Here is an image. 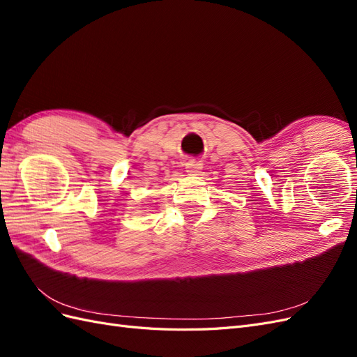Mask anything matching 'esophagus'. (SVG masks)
Returning a JSON list of instances; mask_svg holds the SVG:
<instances>
[{
	"mask_svg": "<svg viewBox=\"0 0 357 357\" xmlns=\"http://www.w3.org/2000/svg\"><path fill=\"white\" fill-rule=\"evenodd\" d=\"M201 168H202V164L198 160H189L186 164V172L189 176H198L201 172Z\"/></svg>",
	"mask_w": 357,
	"mask_h": 357,
	"instance_id": "34e87169",
	"label": "esophagus"
}]
</instances>
